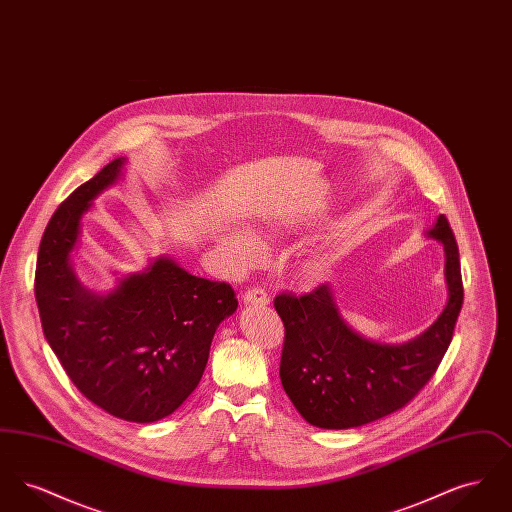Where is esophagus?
Listing matches in <instances>:
<instances>
[{"label":"esophagus","mask_w":512,"mask_h":512,"mask_svg":"<svg viewBox=\"0 0 512 512\" xmlns=\"http://www.w3.org/2000/svg\"><path fill=\"white\" fill-rule=\"evenodd\" d=\"M244 303H253V305H268V293L265 288H249L244 292Z\"/></svg>","instance_id":"1"}]
</instances>
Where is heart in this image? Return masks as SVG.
I'll return each mask as SVG.
<instances>
[{
    "mask_svg": "<svg viewBox=\"0 0 512 512\" xmlns=\"http://www.w3.org/2000/svg\"><path fill=\"white\" fill-rule=\"evenodd\" d=\"M222 245L228 251V255L240 265L255 263L261 257V245L257 244V240L251 234L242 230L228 232L222 240Z\"/></svg>",
    "mask_w": 512,
    "mask_h": 512,
    "instance_id": "heart-1",
    "label": "heart"
}]
</instances>
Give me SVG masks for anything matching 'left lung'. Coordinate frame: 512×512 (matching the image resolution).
<instances>
[{"mask_svg": "<svg viewBox=\"0 0 512 512\" xmlns=\"http://www.w3.org/2000/svg\"><path fill=\"white\" fill-rule=\"evenodd\" d=\"M445 249L449 299L418 338L386 345L357 336L338 315L326 284L303 295L278 293L284 322L280 380L301 416L328 430L357 428L409 405L436 374L463 307V276L455 234L445 215L428 232Z\"/></svg>", "mask_w": 512, "mask_h": 512, "instance_id": "1", "label": "left lung"}]
</instances>
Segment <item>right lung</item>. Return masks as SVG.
Returning a JSON list of instances; mask_svg holds the SVG:
<instances>
[{"label": "right lung", "instance_id": "right-lung-1", "mask_svg": "<svg viewBox=\"0 0 512 512\" xmlns=\"http://www.w3.org/2000/svg\"><path fill=\"white\" fill-rule=\"evenodd\" d=\"M122 163L105 165L51 215L34 295L46 340L76 390L117 418L155 422L197 388L213 336L238 299L230 284L197 278L167 257L105 297L80 286L69 265L78 222L119 178Z\"/></svg>", "mask_w": 512, "mask_h": 512}]
</instances>
